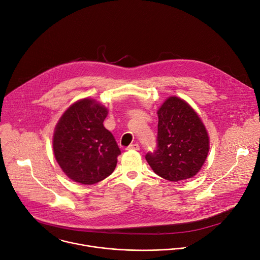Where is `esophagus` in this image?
Masks as SVG:
<instances>
[{"label":"esophagus","instance_id":"1","mask_svg":"<svg viewBox=\"0 0 260 260\" xmlns=\"http://www.w3.org/2000/svg\"><path fill=\"white\" fill-rule=\"evenodd\" d=\"M128 150L138 151V150H139V145H137V143H132V145H130V146L128 147Z\"/></svg>","mask_w":260,"mask_h":260}]
</instances>
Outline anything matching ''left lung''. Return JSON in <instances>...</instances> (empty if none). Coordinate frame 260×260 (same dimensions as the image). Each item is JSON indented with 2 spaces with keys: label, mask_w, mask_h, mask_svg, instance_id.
I'll list each match as a JSON object with an SVG mask.
<instances>
[{
  "label": "left lung",
  "mask_w": 260,
  "mask_h": 260,
  "mask_svg": "<svg viewBox=\"0 0 260 260\" xmlns=\"http://www.w3.org/2000/svg\"><path fill=\"white\" fill-rule=\"evenodd\" d=\"M157 150L146 155L156 175L179 182L193 178L210 150L207 129L183 99L169 97L158 110Z\"/></svg>",
  "instance_id": "obj_1"
}]
</instances>
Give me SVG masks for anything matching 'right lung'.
<instances>
[{"label":"right lung","mask_w":260,"mask_h":260,"mask_svg":"<svg viewBox=\"0 0 260 260\" xmlns=\"http://www.w3.org/2000/svg\"><path fill=\"white\" fill-rule=\"evenodd\" d=\"M106 107L93 99L72 104L57 122L53 133V154L72 181L96 184L112 174L121 155L113 135L103 126Z\"/></svg>","instance_id":"obj_1"}]
</instances>
